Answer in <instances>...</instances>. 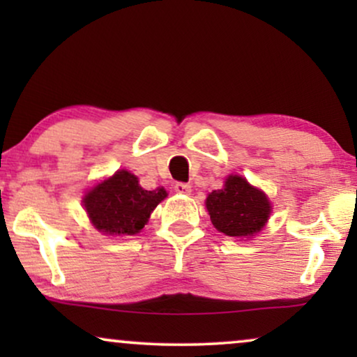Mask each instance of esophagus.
Segmentation results:
<instances>
[{
  "label": "esophagus",
  "mask_w": 357,
  "mask_h": 357,
  "mask_svg": "<svg viewBox=\"0 0 357 357\" xmlns=\"http://www.w3.org/2000/svg\"><path fill=\"white\" fill-rule=\"evenodd\" d=\"M175 192L180 193V195H190L192 193V185L190 183H183V182H178L175 183Z\"/></svg>",
  "instance_id": "obj_1"
}]
</instances>
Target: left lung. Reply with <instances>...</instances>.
Segmentation results:
<instances>
[{"mask_svg":"<svg viewBox=\"0 0 357 357\" xmlns=\"http://www.w3.org/2000/svg\"><path fill=\"white\" fill-rule=\"evenodd\" d=\"M206 208L213 226L231 237L260 232L271 213L265 193L238 175H229L222 190L208 195Z\"/></svg>","mask_w":357,"mask_h":357,"instance_id":"left-lung-1","label":"left lung"}]
</instances>
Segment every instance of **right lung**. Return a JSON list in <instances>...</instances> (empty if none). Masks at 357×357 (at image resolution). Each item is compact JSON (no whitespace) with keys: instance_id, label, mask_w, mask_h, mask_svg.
Here are the masks:
<instances>
[{"instance_id":"1","label":"right lung","mask_w":357,"mask_h":357,"mask_svg":"<svg viewBox=\"0 0 357 357\" xmlns=\"http://www.w3.org/2000/svg\"><path fill=\"white\" fill-rule=\"evenodd\" d=\"M167 197L164 188L143 190L126 170L97 185L84 197V208L97 231L110 236H135L154 208Z\"/></svg>"}]
</instances>
